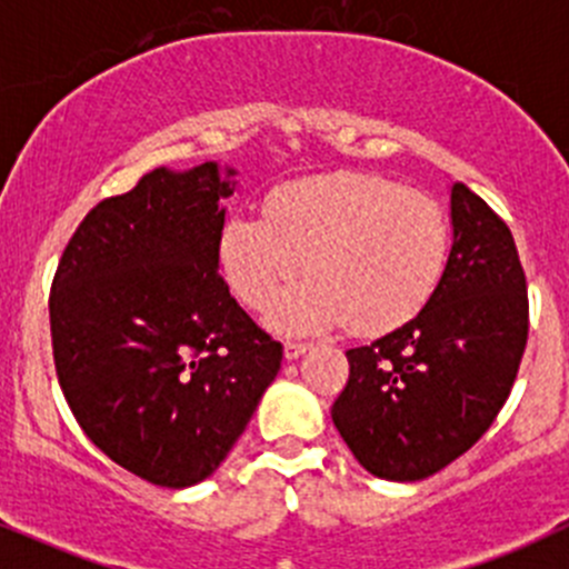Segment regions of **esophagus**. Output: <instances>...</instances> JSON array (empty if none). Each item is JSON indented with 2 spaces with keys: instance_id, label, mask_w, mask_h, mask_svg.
Segmentation results:
<instances>
[{
  "instance_id": "obj_1",
  "label": "esophagus",
  "mask_w": 569,
  "mask_h": 569,
  "mask_svg": "<svg viewBox=\"0 0 569 569\" xmlns=\"http://www.w3.org/2000/svg\"><path fill=\"white\" fill-rule=\"evenodd\" d=\"M306 350H308L306 341H286V345H283L286 361H295V358H300Z\"/></svg>"
}]
</instances>
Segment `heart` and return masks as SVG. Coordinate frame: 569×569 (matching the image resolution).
Returning <instances> with one entry per match:
<instances>
[{
  "instance_id": "1",
  "label": "heart",
  "mask_w": 569,
  "mask_h": 569,
  "mask_svg": "<svg viewBox=\"0 0 569 569\" xmlns=\"http://www.w3.org/2000/svg\"><path fill=\"white\" fill-rule=\"evenodd\" d=\"M267 217L239 213L219 236V263L239 302L283 333L339 328L375 336L417 317L450 258V222L433 197L380 174L336 172L286 183Z\"/></svg>"
}]
</instances>
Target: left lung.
Segmentation results:
<instances>
[{
	"instance_id": "8db88e82",
	"label": "left lung",
	"mask_w": 569,
	"mask_h": 569,
	"mask_svg": "<svg viewBox=\"0 0 569 569\" xmlns=\"http://www.w3.org/2000/svg\"><path fill=\"white\" fill-rule=\"evenodd\" d=\"M453 247L428 306L347 350L333 425L363 470L422 481L465 456L500 413L528 341V286L509 224L465 183L450 191Z\"/></svg>"
}]
</instances>
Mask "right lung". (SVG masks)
<instances>
[{
	"instance_id": "obj_1",
	"label": "right lung",
	"mask_w": 569,
	"mask_h": 569,
	"mask_svg": "<svg viewBox=\"0 0 569 569\" xmlns=\"http://www.w3.org/2000/svg\"><path fill=\"white\" fill-rule=\"evenodd\" d=\"M230 194L217 163L144 174L86 213L49 291L71 413L156 487H194L222 465L283 358L219 274Z\"/></svg>"
}]
</instances>
